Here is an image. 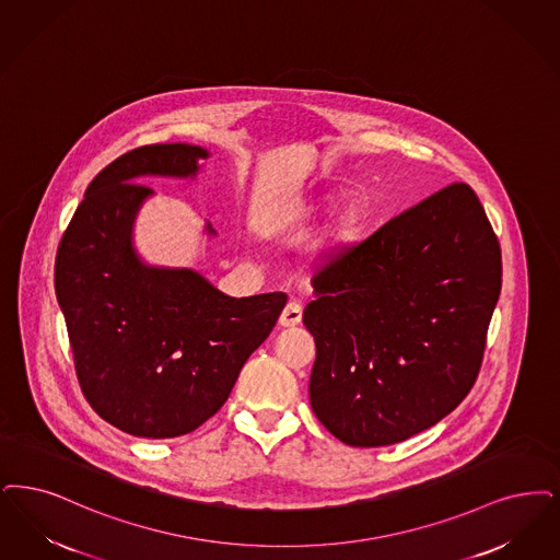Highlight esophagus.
<instances>
[{
  "instance_id": "obj_1",
  "label": "esophagus",
  "mask_w": 560,
  "mask_h": 560,
  "mask_svg": "<svg viewBox=\"0 0 560 560\" xmlns=\"http://www.w3.org/2000/svg\"><path fill=\"white\" fill-rule=\"evenodd\" d=\"M302 323V306L298 302H290L283 313L279 316V325L281 327H295Z\"/></svg>"
}]
</instances>
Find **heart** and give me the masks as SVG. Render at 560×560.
<instances>
[{
    "mask_svg": "<svg viewBox=\"0 0 560 560\" xmlns=\"http://www.w3.org/2000/svg\"><path fill=\"white\" fill-rule=\"evenodd\" d=\"M336 201L334 191H323L304 198H283L267 201L254 217V229L260 237L279 240L302 231ZM369 224V206L359 198L341 201L325 226L318 231L308 246L304 247V267L314 269L348 252L362 237Z\"/></svg>",
    "mask_w": 560,
    "mask_h": 560,
    "instance_id": "b5f03b06",
    "label": "heart"
}]
</instances>
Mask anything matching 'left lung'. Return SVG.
Returning a JSON list of instances; mask_svg holds the SVG:
<instances>
[{
	"mask_svg": "<svg viewBox=\"0 0 560 560\" xmlns=\"http://www.w3.org/2000/svg\"><path fill=\"white\" fill-rule=\"evenodd\" d=\"M313 288L314 415L348 446H389L467 398L502 254L475 191L452 183L334 258Z\"/></svg>",
	"mask_w": 560,
	"mask_h": 560,
	"instance_id": "1",
	"label": "left lung"
}]
</instances>
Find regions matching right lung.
<instances>
[{
	"label": "right lung",
	"instance_id": "1",
	"mask_svg": "<svg viewBox=\"0 0 560 560\" xmlns=\"http://www.w3.org/2000/svg\"><path fill=\"white\" fill-rule=\"evenodd\" d=\"M200 145L131 150L91 180L56 254V298L91 408L137 438H179L226 402L288 295L231 298L191 269L152 267L133 246L143 177L196 179ZM206 233L217 235L212 224Z\"/></svg>",
	"mask_w": 560,
	"mask_h": 560
}]
</instances>
